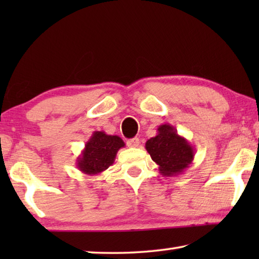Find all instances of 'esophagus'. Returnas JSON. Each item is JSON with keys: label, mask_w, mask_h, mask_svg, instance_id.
<instances>
[{"label": "esophagus", "mask_w": 259, "mask_h": 259, "mask_svg": "<svg viewBox=\"0 0 259 259\" xmlns=\"http://www.w3.org/2000/svg\"><path fill=\"white\" fill-rule=\"evenodd\" d=\"M126 145H128L129 147H137L139 145V139L137 137L129 139L128 142H126Z\"/></svg>", "instance_id": "1"}]
</instances>
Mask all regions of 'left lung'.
<instances>
[{
	"mask_svg": "<svg viewBox=\"0 0 259 259\" xmlns=\"http://www.w3.org/2000/svg\"><path fill=\"white\" fill-rule=\"evenodd\" d=\"M156 133V136L147 140L145 148L152 160L159 165V172L162 176L183 174L194 159V147L169 123L159 125Z\"/></svg>",
	"mask_w": 259,
	"mask_h": 259,
	"instance_id": "1",
	"label": "left lung"
}]
</instances>
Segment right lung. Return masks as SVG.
I'll return each instance as SVG.
<instances>
[{
    "mask_svg": "<svg viewBox=\"0 0 259 259\" xmlns=\"http://www.w3.org/2000/svg\"><path fill=\"white\" fill-rule=\"evenodd\" d=\"M124 145V142L119 136L95 131L85 143L81 155L77 157V169L88 176L102 174L114 163L117 152Z\"/></svg>",
    "mask_w": 259,
    "mask_h": 259,
    "instance_id": "right-lung-1",
    "label": "right lung"
}]
</instances>
